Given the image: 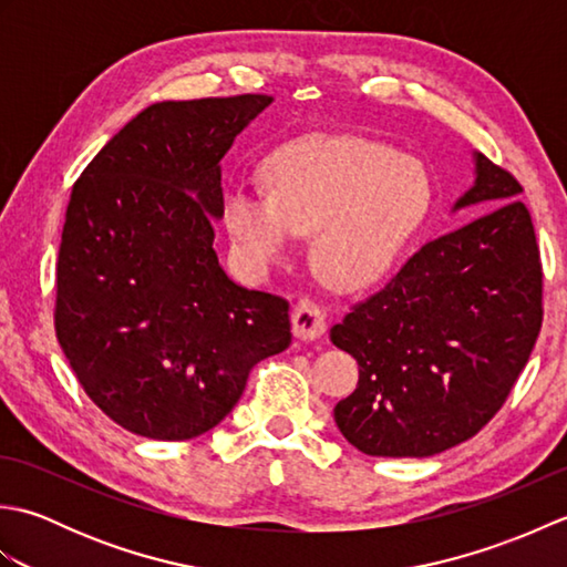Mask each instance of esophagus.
Here are the masks:
<instances>
[{"label":"esophagus","mask_w":567,"mask_h":567,"mask_svg":"<svg viewBox=\"0 0 567 567\" xmlns=\"http://www.w3.org/2000/svg\"><path fill=\"white\" fill-rule=\"evenodd\" d=\"M327 329V321H323V311L315 302V299L302 297L292 309V331L297 339L302 341H315Z\"/></svg>","instance_id":"obj_1"}]
</instances>
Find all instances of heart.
Wrapping results in <instances>:
<instances>
[{
  "mask_svg": "<svg viewBox=\"0 0 567 567\" xmlns=\"http://www.w3.org/2000/svg\"><path fill=\"white\" fill-rule=\"evenodd\" d=\"M424 167L363 138H319L270 163L268 192L231 187L224 221L246 262L282 258L292 234H311V268L339 290L378 282L424 221Z\"/></svg>",
  "mask_w": 567,
  "mask_h": 567,
  "instance_id": "obj_1",
  "label": "heart"
}]
</instances>
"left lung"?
I'll list each match as a JSON object with an SVG mask.
<instances>
[{
    "label": "left lung",
    "mask_w": 567,
    "mask_h": 567,
    "mask_svg": "<svg viewBox=\"0 0 567 567\" xmlns=\"http://www.w3.org/2000/svg\"><path fill=\"white\" fill-rule=\"evenodd\" d=\"M512 173L475 153V185L455 202L495 204L429 240L331 341L358 360V388L333 409L365 455L426 457L473 439L519 380L544 321L532 214Z\"/></svg>",
    "instance_id": "obj_1"
}]
</instances>
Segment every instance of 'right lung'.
Returning <instances> with one entry per match:
<instances>
[{"label":"right lung","instance_id":"1","mask_svg":"<svg viewBox=\"0 0 567 567\" xmlns=\"http://www.w3.org/2000/svg\"><path fill=\"white\" fill-rule=\"evenodd\" d=\"M272 102H158L84 167L55 265V336L118 426L187 441L231 412L252 365L292 343L290 302L228 280L216 258L221 158Z\"/></svg>","mask_w":567,"mask_h":567}]
</instances>
